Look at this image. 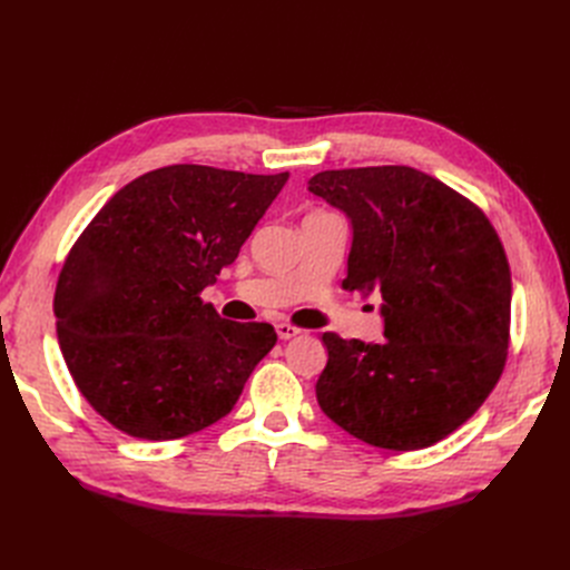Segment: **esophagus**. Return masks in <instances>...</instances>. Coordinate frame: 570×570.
Segmentation results:
<instances>
[{"instance_id":"esophagus-1","label":"esophagus","mask_w":570,"mask_h":570,"mask_svg":"<svg viewBox=\"0 0 570 570\" xmlns=\"http://www.w3.org/2000/svg\"><path fill=\"white\" fill-rule=\"evenodd\" d=\"M275 327H277V335H279V340H293V337L301 335V331H297V327H295V325H291V323H277Z\"/></svg>"}]
</instances>
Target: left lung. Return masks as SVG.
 <instances>
[{"instance_id": "obj_1", "label": "left lung", "mask_w": 570, "mask_h": 570, "mask_svg": "<svg viewBox=\"0 0 570 570\" xmlns=\"http://www.w3.org/2000/svg\"><path fill=\"white\" fill-rule=\"evenodd\" d=\"M351 222L348 291L381 293V344L325 333L321 411L385 451H417L478 411L511 325V267L471 200L409 166L323 170L307 187Z\"/></svg>"}]
</instances>
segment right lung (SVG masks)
<instances>
[{"label":"right lung","mask_w":570,"mask_h":570,"mask_svg":"<svg viewBox=\"0 0 570 570\" xmlns=\"http://www.w3.org/2000/svg\"><path fill=\"white\" fill-rule=\"evenodd\" d=\"M286 179L157 168L82 230L55 288L57 340L78 391L110 425L170 441L230 413L277 333L222 318L200 291L237 258Z\"/></svg>","instance_id":"obj_1"}]
</instances>
